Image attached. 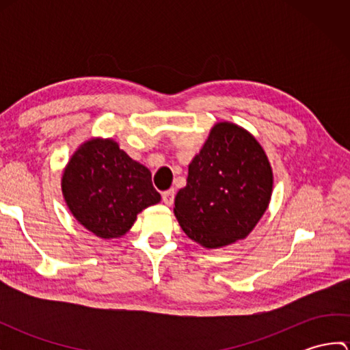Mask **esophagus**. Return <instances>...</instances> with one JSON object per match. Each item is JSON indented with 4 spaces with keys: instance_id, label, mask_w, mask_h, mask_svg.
<instances>
[{
    "instance_id": "esophagus-1",
    "label": "esophagus",
    "mask_w": 350,
    "mask_h": 350,
    "mask_svg": "<svg viewBox=\"0 0 350 350\" xmlns=\"http://www.w3.org/2000/svg\"><path fill=\"white\" fill-rule=\"evenodd\" d=\"M174 189H168V191H163L162 192V202L165 203L167 206H171L173 204V202H174Z\"/></svg>"
}]
</instances>
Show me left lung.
I'll list each match as a JSON object with an SVG mask.
<instances>
[{
  "mask_svg": "<svg viewBox=\"0 0 350 350\" xmlns=\"http://www.w3.org/2000/svg\"><path fill=\"white\" fill-rule=\"evenodd\" d=\"M272 182L257 139L233 123H218L189 163L174 215L192 241L206 248L226 247L256 227L269 204Z\"/></svg>",
  "mask_w": 350,
  "mask_h": 350,
  "instance_id": "8db88e82",
  "label": "left lung"
}]
</instances>
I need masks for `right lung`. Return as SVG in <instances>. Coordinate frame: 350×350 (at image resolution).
<instances>
[{
  "label": "right lung",
  "instance_id": "obj_1",
  "mask_svg": "<svg viewBox=\"0 0 350 350\" xmlns=\"http://www.w3.org/2000/svg\"><path fill=\"white\" fill-rule=\"evenodd\" d=\"M62 188L73 217L102 239L124 234L141 211L161 202L150 171L113 139L81 146L64 170Z\"/></svg>",
  "mask_w": 350,
  "mask_h": 350
}]
</instances>
